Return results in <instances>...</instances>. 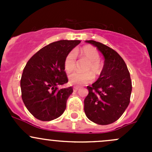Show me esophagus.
I'll return each instance as SVG.
<instances>
[{
	"mask_svg": "<svg viewBox=\"0 0 152 152\" xmlns=\"http://www.w3.org/2000/svg\"><path fill=\"white\" fill-rule=\"evenodd\" d=\"M79 89V87H77V86H76V87H73V90H74V91H77Z\"/></svg>",
	"mask_w": 152,
	"mask_h": 152,
	"instance_id": "esophagus-1",
	"label": "esophagus"
}]
</instances>
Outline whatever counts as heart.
<instances>
[{"mask_svg": "<svg viewBox=\"0 0 152 152\" xmlns=\"http://www.w3.org/2000/svg\"><path fill=\"white\" fill-rule=\"evenodd\" d=\"M81 59L87 61L84 65L85 73H73L69 76V82L71 85H82L88 84L93 79L92 75L96 76L102 73V65L99 62L100 56L96 48L90 45L82 48L79 51ZM76 67V53L74 50L68 52L64 59V67L67 73H71Z\"/></svg>", "mask_w": 152, "mask_h": 152, "instance_id": "1", "label": "heart"}]
</instances>
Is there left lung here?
Wrapping results in <instances>:
<instances>
[{"instance_id": "8db88e82", "label": "left lung", "mask_w": 152, "mask_h": 152, "mask_svg": "<svg viewBox=\"0 0 152 152\" xmlns=\"http://www.w3.org/2000/svg\"><path fill=\"white\" fill-rule=\"evenodd\" d=\"M86 42L95 45L104 56V65L99 78L91 86L85 98V113L89 120L99 125L116 121L130 102L132 81L121 56L107 45L94 40Z\"/></svg>"}]
</instances>
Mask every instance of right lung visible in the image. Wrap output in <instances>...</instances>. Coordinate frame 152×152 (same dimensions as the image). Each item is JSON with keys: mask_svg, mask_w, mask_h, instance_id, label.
<instances>
[{"mask_svg": "<svg viewBox=\"0 0 152 152\" xmlns=\"http://www.w3.org/2000/svg\"><path fill=\"white\" fill-rule=\"evenodd\" d=\"M81 42L80 40H59L38 50L23 69L20 79L23 102L31 114L42 121L62 115L72 87L59 88L67 83L64 59Z\"/></svg>", "mask_w": 152, "mask_h": 152, "instance_id": "1", "label": "right lung"}]
</instances>
